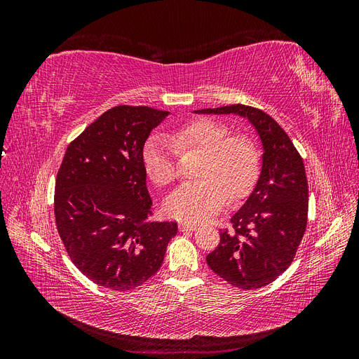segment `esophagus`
Returning <instances> with one entry per match:
<instances>
[{
  "label": "esophagus",
  "instance_id": "1",
  "mask_svg": "<svg viewBox=\"0 0 359 359\" xmlns=\"http://www.w3.org/2000/svg\"><path fill=\"white\" fill-rule=\"evenodd\" d=\"M198 229V226L196 224H191V223H186V222H182V223H180V231L181 232H193V231H196Z\"/></svg>",
  "mask_w": 359,
  "mask_h": 359
}]
</instances>
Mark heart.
I'll return each instance as SVG.
<instances>
[{
    "mask_svg": "<svg viewBox=\"0 0 359 359\" xmlns=\"http://www.w3.org/2000/svg\"><path fill=\"white\" fill-rule=\"evenodd\" d=\"M201 151V180L172 191L165 211L172 219L202 223L219 212L229 196L244 198L253 187L259 170L257 151L247 137L231 136L223 123L198 118L165 136H151L142 148L144 169L156 186L166 187L177 178V153Z\"/></svg>",
    "mask_w": 359,
    "mask_h": 359,
    "instance_id": "obj_1",
    "label": "heart"
}]
</instances>
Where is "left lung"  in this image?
Instances as JSON below:
<instances>
[{"instance_id":"obj_1","label":"left lung","mask_w":359,"mask_h":359,"mask_svg":"<svg viewBox=\"0 0 359 359\" xmlns=\"http://www.w3.org/2000/svg\"><path fill=\"white\" fill-rule=\"evenodd\" d=\"M194 112L247 118L262 142L256 187L231 219L233 232L220 233V244L206 256V264L235 287H264L289 268L306 232L309 186L304 161L285 130L256 107L231 104Z\"/></svg>"}]
</instances>
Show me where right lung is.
<instances>
[{
  "label": "right lung",
  "mask_w": 359,
  "mask_h": 359,
  "mask_svg": "<svg viewBox=\"0 0 359 359\" xmlns=\"http://www.w3.org/2000/svg\"><path fill=\"white\" fill-rule=\"evenodd\" d=\"M168 111L115 106L67 147L55 182V222L72 262L95 285L126 292L153 277L178 232L151 222L142 148Z\"/></svg>",
  "instance_id": "right-lung-1"
}]
</instances>
